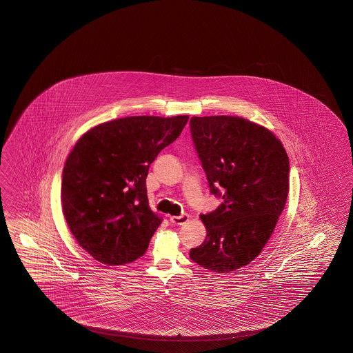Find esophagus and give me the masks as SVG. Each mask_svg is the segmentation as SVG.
<instances>
[{
	"instance_id": "34e87169",
	"label": "esophagus",
	"mask_w": 353,
	"mask_h": 353,
	"mask_svg": "<svg viewBox=\"0 0 353 353\" xmlns=\"http://www.w3.org/2000/svg\"><path fill=\"white\" fill-rule=\"evenodd\" d=\"M188 220H189V214H182L180 216H171L170 217V221H171L172 224L174 225L185 224Z\"/></svg>"
}]
</instances>
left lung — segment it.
<instances>
[{"label": "left lung", "instance_id": "1", "mask_svg": "<svg viewBox=\"0 0 353 353\" xmlns=\"http://www.w3.org/2000/svg\"><path fill=\"white\" fill-rule=\"evenodd\" d=\"M211 194L223 203L201 214L207 235L190 250L204 269L229 273L261 252L289 194V157L267 128L238 117L190 119Z\"/></svg>", "mask_w": 353, "mask_h": 353}]
</instances>
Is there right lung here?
I'll list each match as a JSON object with an SVG mask.
<instances>
[{"label": "right lung", "instance_id": "right-lung-1", "mask_svg": "<svg viewBox=\"0 0 353 353\" xmlns=\"http://www.w3.org/2000/svg\"><path fill=\"white\" fill-rule=\"evenodd\" d=\"M188 115L130 117L99 124L77 141L62 174L64 217L77 243L107 265L142 256L161 219L149 207L146 177Z\"/></svg>", "mask_w": 353, "mask_h": 353}]
</instances>
